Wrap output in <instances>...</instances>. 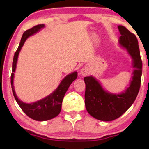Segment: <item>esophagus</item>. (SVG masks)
I'll return each instance as SVG.
<instances>
[{
	"label": "esophagus",
	"mask_w": 149,
	"mask_h": 149,
	"mask_svg": "<svg viewBox=\"0 0 149 149\" xmlns=\"http://www.w3.org/2000/svg\"><path fill=\"white\" fill-rule=\"evenodd\" d=\"M88 73H89L88 69L85 67L83 68V69H81V71H80V74H81L82 76H87Z\"/></svg>",
	"instance_id": "esophagus-1"
}]
</instances>
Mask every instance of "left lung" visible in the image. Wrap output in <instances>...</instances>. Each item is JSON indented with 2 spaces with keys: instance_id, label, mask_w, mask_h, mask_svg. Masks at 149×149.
I'll return each mask as SVG.
<instances>
[{
  "instance_id": "obj_1",
  "label": "left lung",
  "mask_w": 149,
  "mask_h": 149,
  "mask_svg": "<svg viewBox=\"0 0 149 149\" xmlns=\"http://www.w3.org/2000/svg\"><path fill=\"white\" fill-rule=\"evenodd\" d=\"M118 29L121 35L120 44L127 49L133 59L134 69L129 88L122 94L114 95L104 90L92 76L84 78L85 107L92 117L102 121H111L120 117L134 103L141 85L142 61L137 38L123 26H118Z\"/></svg>"
}]
</instances>
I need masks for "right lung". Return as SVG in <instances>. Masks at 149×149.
I'll use <instances>...</instances> for the list:
<instances>
[{"instance_id":"right-lung-1","label":"right lung","mask_w":149,"mask_h":149,"mask_svg":"<svg viewBox=\"0 0 149 149\" xmlns=\"http://www.w3.org/2000/svg\"><path fill=\"white\" fill-rule=\"evenodd\" d=\"M44 24H38L32 27L29 29L25 31L24 33L22 35L21 41L17 51L15 53L14 58L13 61V72H15L16 69L17 61L18 54L20 49L24 43L25 40L30 36L33 35L37 31H38L40 29L43 28ZM78 76L77 72H74L68 75L64 78V80L61 82L60 85H59L58 88L54 92L46 97L45 98L38 101L32 104H26L20 101L17 97L15 94L14 85H13V78H14V73H12L11 74V87L13 90V95H14L15 100L17 102L21 109L26 115H27L31 118L38 121H45L47 120H50L53 118L56 117L59 114L61 109V104H62L63 99L64 95L71 83L74 80H76Z\"/></svg>"}]
</instances>
